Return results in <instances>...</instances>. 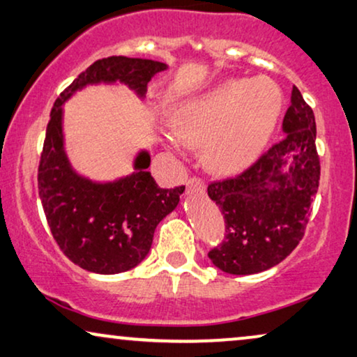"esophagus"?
<instances>
[{
	"instance_id": "obj_1",
	"label": "esophagus",
	"mask_w": 357,
	"mask_h": 357,
	"mask_svg": "<svg viewBox=\"0 0 357 357\" xmlns=\"http://www.w3.org/2000/svg\"><path fill=\"white\" fill-rule=\"evenodd\" d=\"M185 185H188L189 192H192V190H197V192H202L204 188H205V183H204L202 178L192 176V178L188 179V183H185Z\"/></svg>"
}]
</instances>
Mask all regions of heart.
I'll list each match as a JSON object with an SVG mask.
<instances>
[{"mask_svg":"<svg viewBox=\"0 0 357 357\" xmlns=\"http://www.w3.org/2000/svg\"><path fill=\"white\" fill-rule=\"evenodd\" d=\"M281 95L268 79L228 80L185 100L169 119L173 134L188 147H202L205 162L218 173L252 163L277 124ZM167 135L169 147L178 140Z\"/></svg>","mask_w":357,"mask_h":357,"instance_id":"heart-1","label":"heart"}]
</instances>
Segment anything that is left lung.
<instances>
[{
    "instance_id": "left-lung-1",
    "label": "left lung",
    "mask_w": 357,
    "mask_h": 357,
    "mask_svg": "<svg viewBox=\"0 0 357 357\" xmlns=\"http://www.w3.org/2000/svg\"><path fill=\"white\" fill-rule=\"evenodd\" d=\"M283 132L245 172L208 184V197L222 210L227 231L208 257L223 272H264L288 257L303 239L319 189L320 160L314 112L296 85ZM288 159L290 168L283 172Z\"/></svg>"
}]
</instances>
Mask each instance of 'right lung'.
Listing matches in <instances>:
<instances>
[{"instance_id":"obj_1","label":"right lung","mask_w":357,"mask_h":357,"mask_svg":"<svg viewBox=\"0 0 357 357\" xmlns=\"http://www.w3.org/2000/svg\"><path fill=\"white\" fill-rule=\"evenodd\" d=\"M167 64L153 59L109 56L95 61L64 89L53 105L38 165V194L53 239L66 257L93 273L128 272L147 257L157 225L172 213L184 185L158 188L147 152L135 158L137 172L113 183H92L73 172L64 152L63 108L89 84L119 82L140 97Z\"/></svg>"}]
</instances>
